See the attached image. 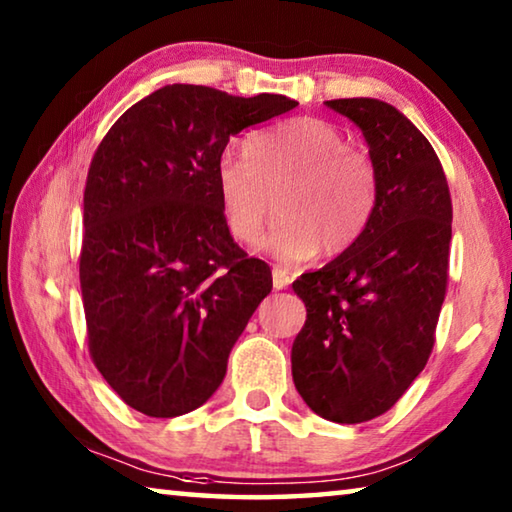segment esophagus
I'll list each match as a JSON object with an SVG mask.
<instances>
[{
  "label": "esophagus",
  "instance_id": "1",
  "mask_svg": "<svg viewBox=\"0 0 512 512\" xmlns=\"http://www.w3.org/2000/svg\"><path fill=\"white\" fill-rule=\"evenodd\" d=\"M291 273L287 271V268H282V266H275L273 268V287L275 289H287L289 284H291Z\"/></svg>",
  "mask_w": 512,
  "mask_h": 512
}]
</instances>
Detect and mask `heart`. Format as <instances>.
<instances>
[{
    "label": "heart",
    "instance_id": "b5f03b06",
    "mask_svg": "<svg viewBox=\"0 0 512 512\" xmlns=\"http://www.w3.org/2000/svg\"><path fill=\"white\" fill-rule=\"evenodd\" d=\"M214 192L241 244L262 235L277 196L282 216L262 248L282 262H305L320 246L336 255L363 235L377 205V173L339 128L300 117L248 137L244 155L221 153Z\"/></svg>",
    "mask_w": 512,
    "mask_h": 512
}]
</instances>
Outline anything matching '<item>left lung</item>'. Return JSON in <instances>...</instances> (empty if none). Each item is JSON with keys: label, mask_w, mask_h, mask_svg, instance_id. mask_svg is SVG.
I'll return each instance as SVG.
<instances>
[{"label": "left lung", "mask_w": 512, "mask_h": 512, "mask_svg": "<svg viewBox=\"0 0 512 512\" xmlns=\"http://www.w3.org/2000/svg\"><path fill=\"white\" fill-rule=\"evenodd\" d=\"M327 106L366 137L377 205L350 248L293 282L307 320L291 372L311 411L357 424L391 409L427 366L447 289L452 198L436 151L404 112L368 97Z\"/></svg>", "instance_id": "1"}]
</instances>
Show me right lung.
Masks as SVG:
<instances>
[{
    "label": "right lung",
    "instance_id": "add662e5",
    "mask_svg": "<svg viewBox=\"0 0 512 512\" xmlns=\"http://www.w3.org/2000/svg\"><path fill=\"white\" fill-rule=\"evenodd\" d=\"M298 106L173 83L121 115L83 196L81 291L94 366L149 418L198 409L273 289L225 228L214 167L230 137Z\"/></svg>",
    "mask_w": 512,
    "mask_h": 512
}]
</instances>
